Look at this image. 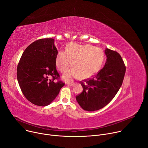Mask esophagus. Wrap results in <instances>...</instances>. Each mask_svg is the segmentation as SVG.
<instances>
[{
    "label": "esophagus",
    "instance_id": "esophagus-1",
    "mask_svg": "<svg viewBox=\"0 0 148 148\" xmlns=\"http://www.w3.org/2000/svg\"><path fill=\"white\" fill-rule=\"evenodd\" d=\"M67 85L68 86H73L74 85V83H68L67 84Z\"/></svg>",
    "mask_w": 148,
    "mask_h": 148
}]
</instances>
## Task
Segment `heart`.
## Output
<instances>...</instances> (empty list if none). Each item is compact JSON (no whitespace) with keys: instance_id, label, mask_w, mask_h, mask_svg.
Instances as JSON below:
<instances>
[{"instance_id":"obj_1","label":"heart","mask_w":148,"mask_h":148,"mask_svg":"<svg viewBox=\"0 0 148 148\" xmlns=\"http://www.w3.org/2000/svg\"><path fill=\"white\" fill-rule=\"evenodd\" d=\"M104 58V53L100 48L88 44L70 43L66 45L65 51L58 52L56 62L62 73L68 71L72 63L73 69L62 77L68 82L74 78L86 79L95 76L100 70Z\"/></svg>"}]
</instances>
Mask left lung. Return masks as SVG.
Wrapping results in <instances>:
<instances>
[{"instance_id":"8db88e82","label":"left lung","mask_w":148,"mask_h":148,"mask_svg":"<svg viewBox=\"0 0 148 148\" xmlns=\"http://www.w3.org/2000/svg\"><path fill=\"white\" fill-rule=\"evenodd\" d=\"M107 57L103 68L92 78L81 82L83 91L76 96L82 108L88 112L102 109L114 97L122 84L126 66L116 51L106 48Z\"/></svg>"}]
</instances>
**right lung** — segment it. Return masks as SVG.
I'll return each mask as SVG.
<instances>
[{
	"label": "right lung",
	"mask_w": 148,
	"mask_h": 148,
	"mask_svg": "<svg viewBox=\"0 0 148 148\" xmlns=\"http://www.w3.org/2000/svg\"><path fill=\"white\" fill-rule=\"evenodd\" d=\"M57 53L52 38L37 40L22 53L17 68V79L23 95L34 104L49 105L64 86L61 82H53L59 77L56 62Z\"/></svg>",
	"instance_id": "right-lung-1"
}]
</instances>
